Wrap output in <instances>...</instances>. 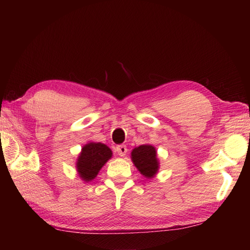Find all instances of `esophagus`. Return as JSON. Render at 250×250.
<instances>
[{
  "label": "esophagus",
  "mask_w": 250,
  "mask_h": 250,
  "mask_svg": "<svg viewBox=\"0 0 250 250\" xmlns=\"http://www.w3.org/2000/svg\"><path fill=\"white\" fill-rule=\"evenodd\" d=\"M116 151L120 157H125L126 151H128V148H126L125 145H118L116 147Z\"/></svg>",
  "instance_id": "34e87169"
}]
</instances>
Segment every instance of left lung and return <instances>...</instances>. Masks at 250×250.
Returning <instances> with one entry per match:
<instances>
[{
  "mask_svg": "<svg viewBox=\"0 0 250 250\" xmlns=\"http://www.w3.org/2000/svg\"><path fill=\"white\" fill-rule=\"evenodd\" d=\"M131 159L136 168L146 178H152L158 173L159 161L156 148L151 145H141L131 152Z\"/></svg>",
  "mask_w": 250,
  "mask_h": 250,
  "instance_id": "left-lung-1",
  "label": "left lung"
}]
</instances>
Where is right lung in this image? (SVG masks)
<instances>
[{"mask_svg":"<svg viewBox=\"0 0 250 250\" xmlns=\"http://www.w3.org/2000/svg\"><path fill=\"white\" fill-rule=\"evenodd\" d=\"M113 156L110 148L102 143L90 142L82 148L79 153L76 168L79 177L84 182H91L97 177L100 169Z\"/></svg>","mask_w":250,"mask_h":250,"instance_id":"1","label":"right lung"}]
</instances>
